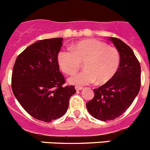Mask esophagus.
I'll return each mask as SVG.
<instances>
[{
	"mask_svg": "<svg viewBox=\"0 0 150 150\" xmlns=\"http://www.w3.org/2000/svg\"><path fill=\"white\" fill-rule=\"evenodd\" d=\"M75 89L76 90V91H81V90L83 89V88L82 87H80V86H76L75 87Z\"/></svg>",
	"mask_w": 150,
	"mask_h": 150,
	"instance_id": "esophagus-1",
	"label": "esophagus"
}]
</instances>
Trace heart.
<instances>
[{
    "label": "heart",
    "mask_w": 150,
    "mask_h": 150,
    "mask_svg": "<svg viewBox=\"0 0 150 150\" xmlns=\"http://www.w3.org/2000/svg\"><path fill=\"white\" fill-rule=\"evenodd\" d=\"M71 49H62L57 55L60 69L68 75L74 74L84 62L85 69L71 76L69 82L85 85L96 80L105 84L110 80L119 69L120 54L114 47L95 39L79 41Z\"/></svg>",
    "instance_id": "obj_1"
}]
</instances>
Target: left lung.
<instances>
[{"label":"left lung","instance_id":"8db88e82","mask_svg":"<svg viewBox=\"0 0 150 150\" xmlns=\"http://www.w3.org/2000/svg\"><path fill=\"white\" fill-rule=\"evenodd\" d=\"M120 54V65L113 77L93 89L94 97L87 102L88 112L96 119L113 120L132 105L141 88V65L132 48L121 40L109 38Z\"/></svg>","mask_w":150,"mask_h":150}]
</instances>
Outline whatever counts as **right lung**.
<instances>
[{"label": "right lung", "instance_id": "1", "mask_svg": "<svg viewBox=\"0 0 150 150\" xmlns=\"http://www.w3.org/2000/svg\"><path fill=\"white\" fill-rule=\"evenodd\" d=\"M62 44V38L35 42L18 55L12 70L15 96L30 115L45 122L62 117L76 93L73 85L63 86L57 61Z\"/></svg>", "mask_w": 150, "mask_h": 150}]
</instances>
